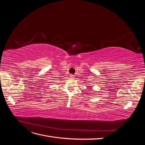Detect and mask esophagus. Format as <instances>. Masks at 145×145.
<instances>
[{"instance_id": "1", "label": "esophagus", "mask_w": 145, "mask_h": 145, "mask_svg": "<svg viewBox=\"0 0 145 145\" xmlns=\"http://www.w3.org/2000/svg\"><path fill=\"white\" fill-rule=\"evenodd\" d=\"M69 77H70V78H73L74 77V75H72V74H71V75L69 76Z\"/></svg>"}]
</instances>
